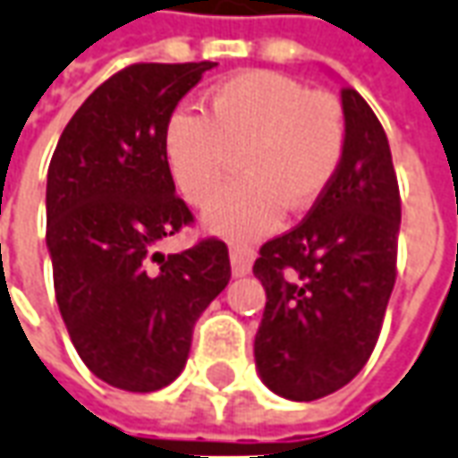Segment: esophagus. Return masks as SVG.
Instances as JSON below:
<instances>
[{
  "instance_id": "esophagus-1",
  "label": "esophagus",
  "mask_w": 458,
  "mask_h": 458,
  "mask_svg": "<svg viewBox=\"0 0 458 458\" xmlns=\"http://www.w3.org/2000/svg\"><path fill=\"white\" fill-rule=\"evenodd\" d=\"M229 257H232V271L234 276H247L251 271V264H254V249L249 244H242V242H232L229 244Z\"/></svg>"
}]
</instances>
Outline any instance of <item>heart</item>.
<instances>
[{"mask_svg": "<svg viewBox=\"0 0 458 458\" xmlns=\"http://www.w3.org/2000/svg\"><path fill=\"white\" fill-rule=\"evenodd\" d=\"M349 124L336 97L271 69L219 81L207 114L179 106L166 119L162 149L182 197L209 204L242 151V179L207 209L209 229L257 236L282 222L286 207L307 211L329 189L346 154Z\"/></svg>", "mask_w": 458, "mask_h": 458, "instance_id": "heart-1", "label": "heart"}]
</instances>
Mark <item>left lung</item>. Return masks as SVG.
Masks as SVG:
<instances>
[{"mask_svg": "<svg viewBox=\"0 0 458 458\" xmlns=\"http://www.w3.org/2000/svg\"><path fill=\"white\" fill-rule=\"evenodd\" d=\"M342 106L349 139L339 174L254 261L267 292L257 369L292 402L334 394L364 369L396 282L402 197L389 139L359 91L344 87Z\"/></svg>", "mask_w": 458, "mask_h": 458, "instance_id": "left-lung-1", "label": "left lung"}]
</instances>
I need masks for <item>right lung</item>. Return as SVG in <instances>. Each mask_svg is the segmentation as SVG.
Listing matches in <instances>:
<instances>
[{"mask_svg":"<svg viewBox=\"0 0 458 458\" xmlns=\"http://www.w3.org/2000/svg\"><path fill=\"white\" fill-rule=\"evenodd\" d=\"M211 66H124L69 119L49 162L56 304L87 369L124 392H157L182 374L194 324L232 276L216 236L159 251L194 224L164 159V124Z\"/></svg>","mask_w":458,"mask_h":458,"instance_id":"obj_1","label":"right lung"}]
</instances>
